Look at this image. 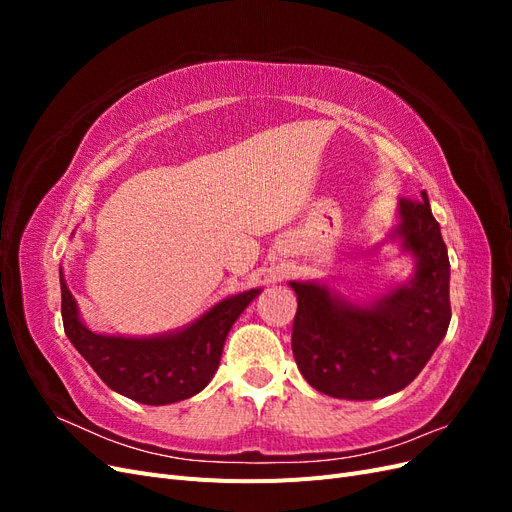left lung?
Segmentation results:
<instances>
[{"label":"left lung","instance_id":"obj_1","mask_svg":"<svg viewBox=\"0 0 512 512\" xmlns=\"http://www.w3.org/2000/svg\"><path fill=\"white\" fill-rule=\"evenodd\" d=\"M389 239L414 258V273L382 297L352 301L324 282H290L297 292L292 352L303 378L337 399L393 395L421 374L451 322V262L440 224L421 200L401 198Z\"/></svg>","mask_w":512,"mask_h":512}]
</instances>
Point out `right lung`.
Segmentation results:
<instances>
[{"instance_id":"obj_1","label":"right lung","mask_w":512,"mask_h":512,"mask_svg":"<svg viewBox=\"0 0 512 512\" xmlns=\"http://www.w3.org/2000/svg\"><path fill=\"white\" fill-rule=\"evenodd\" d=\"M59 284L61 318L72 346L108 389L147 406L175 404L203 391L218 371L230 327L262 292L252 288L232 294L181 329L130 337L87 329L61 267Z\"/></svg>"}]
</instances>
